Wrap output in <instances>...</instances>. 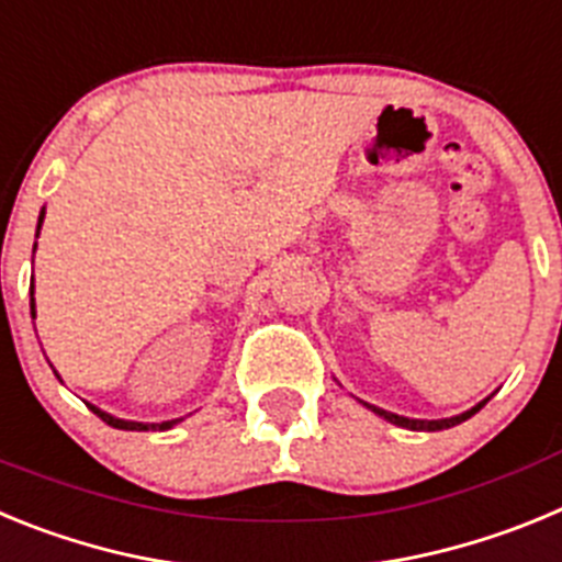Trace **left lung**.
<instances>
[{"label": "left lung", "mask_w": 562, "mask_h": 562, "mask_svg": "<svg viewBox=\"0 0 562 562\" xmlns=\"http://www.w3.org/2000/svg\"><path fill=\"white\" fill-rule=\"evenodd\" d=\"M484 402H479L475 408L464 411V414L450 416V419H430V422L428 419H408V416L391 414V411H382V408H376V405H369V402H366V408H371L376 416H382V419H389L391 425H400V428H408V430H445V428H453V425H461V422L470 419V416H473V414H479V411L484 408Z\"/></svg>", "instance_id": "1"}]
</instances>
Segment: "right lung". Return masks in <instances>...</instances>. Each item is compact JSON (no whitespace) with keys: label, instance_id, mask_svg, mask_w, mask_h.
I'll use <instances>...</instances> for the list:
<instances>
[{"label":"right lung","instance_id":"right-lung-1","mask_svg":"<svg viewBox=\"0 0 562 562\" xmlns=\"http://www.w3.org/2000/svg\"><path fill=\"white\" fill-rule=\"evenodd\" d=\"M42 222H44V211H42V216H38V227H42ZM36 236H38V233H36ZM33 252H36V247H33ZM30 295H33V286H30ZM30 312H33V317H36V301H33V297H30ZM87 405H89V402H87ZM89 411L101 416L106 425H112V428H117V430H168V428H173L177 422H180V419H171V422H151V425H148V422L117 419V416L106 414V411L95 408V405H89Z\"/></svg>","mask_w":562,"mask_h":562}]
</instances>
